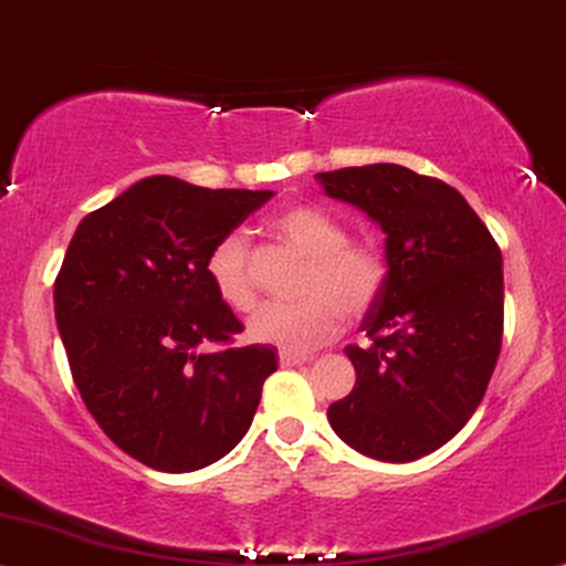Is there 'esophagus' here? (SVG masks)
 I'll return each instance as SVG.
<instances>
[{"instance_id": "obj_1", "label": "esophagus", "mask_w": 566, "mask_h": 566, "mask_svg": "<svg viewBox=\"0 0 566 566\" xmlns=\"http://www.w3.org/2000/svg\"><path fill=\"white\" fill-rule=\"evenodd\" d=\"M304 361H310V357H306V354L281 352V365L283 367H296V365H304Z\"/></svg>"}]
</instances>
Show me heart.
<instances>
[{
    "label": "heart",
    "instance_id": "heart-1",
    "mask_svg": "<svg viewBox=\"0 0 566 566\" xmlns=\"http://www.w3.org/2000/svg\"><path fill=\"white\" fill-rule=\"evenodd\" d=\"M285 249L306 260L298 304L264 306L249 323V336L281 352L304 354L336 338L348 317H361L378 302L386 260L367 241H348L346 226L323 207L289 205L268 222ZM207 277L220 302L239 315L256 306V281L249 243L230 233L207 256Z\"/></svg>",
    "mask_w": 566,
    "mask_h": 566
}]
</instances>
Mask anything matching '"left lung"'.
Segmentation results:
<instances>
[{"instance_id": "8db88e82", "label": "left lung", "mask_w": 566, "mask_h": 566, "mask_svg": "<svg viewBox=\"0 0 566 566\" xmlns=\"http://www.w3.org/2000/svg\"><path fill=\"white\" fill-rule=\"evenodd\" d=\"M331 199L386 233V283L346 346L357 386L327 407L340 441L380 462L449 443L483 401L504 333V268L485 222L457 188L401 165L317 172Z\"/></svg>"}]
</instances>
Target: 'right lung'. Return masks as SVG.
Instances as JSON below:
<instances>
[{
    "mask_svg": "<svg viewBox=\"0 0 566 566\" xmlns=\"http://www.w3.org/2000/svg\"><path fill=\"white\" fill-rule=\"evenodd\" d=\"M270 197L151 176L75 228L54 281L70 373L109 441L151 470L235 449L277 369L272 346H233L243 325L207 277L214 243Z\"/></svg>",
    "mask_w": 566,
    "mask_h": 566,
    "instance_id": "obj_1",
    "label": "right lung"
}]
</instances>
